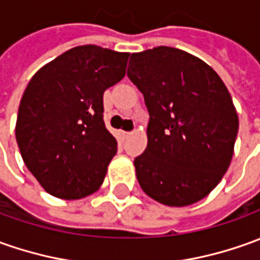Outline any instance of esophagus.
Masks as SVG:
<instances>
[{
	"mask_svg": "<svg viewBox=\"0 0 260 260\" xmlns=\"http://www.w3.org/2000/svg\"><path fill=\"white\" fill-rule=\"evenodd\" d=\"M119 134H121V137H122V139H126V138H128L131 135V132H126V131H121Z\"/></svg>",
	"mask_w": 260,
	"mask_h": 260,
	"instance_id": "34e87169",
	"label": "esophagus"
}]
</instances>
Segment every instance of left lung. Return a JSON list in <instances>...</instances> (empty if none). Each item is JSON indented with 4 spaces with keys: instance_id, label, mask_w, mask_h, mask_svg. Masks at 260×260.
I'll return each instance as SVG.
<instances>
[{
    "instance_id": "left-lung-1",
    "label": "left lung",
    "mask_w": 260,
    "mask_h": 260,
    "mask_svg": "<svg viewBox=\"0 0 260 260\" xmlns=\"http://www.w3.org/2000/svg\"><path fill=\"white\" fill-rule=\"evenodd\" d=\"M126 75L149 112L148 146L134 160L141 188L168 206L204 199L228 171L239 129L223 81L172 47L132 54Z\"/></svg>"
}]
</instances>
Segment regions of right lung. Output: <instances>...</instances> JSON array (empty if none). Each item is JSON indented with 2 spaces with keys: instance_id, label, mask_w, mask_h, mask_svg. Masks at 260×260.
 <instances>
[{
  "instance_id": "add662e5",
  "label": "right lung",
  "mask_w": 260,
  "mask_h": 260,
  "mask_svg": "<svg viewBox=\"0 0 260 260\" xmlns=\"http://www.w3.org/2000/svg\"><path fill=\"white\" fill-rule=\"evenodd\" d=\"M128 52L75 47L42 67L21 98L15 137L48 193L79 199L100 188L118 149L104 122V92L125 77Z\"/></svg>"
}]
</instances>
